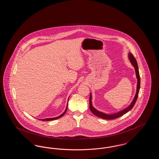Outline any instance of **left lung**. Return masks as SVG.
<instances>
[{"instance_id":"left-lung-1","label":"left lung","mask_w":159,"mask_h":159,"mask_svg":"<svg viewBox=\"0 0 159 159\" xmlns=\"http://www.w3.org/2000/svg\"><path fill=\"white\" fill-rule=\"evenodd\" d=\"M128 58L129 60H130L131 64L135 68L136 79H137L136 93H135V95L134 97V98L133 99L132 101L131 102L130 105H129L128 107L124 108L123 110H122L121 111H118L117 113H114L106 114L104 113V112H101L100 111H98V110H97L95 108L93 107V106L92 105V93H90V98H89V106H89V108H90V110H91L92 113L95 114V116H98V117L102 118L103 119H106V120H111V119H116L117 117H119L121 116L124 115L125 114L128 113L129 111H130L135 105L137 98H138V93H139V89H140V76H139V69H138V64H137L136 59L134 58V57L132 55V54L130 53V52L128 53Z\"/></svg>"}]
</instances>
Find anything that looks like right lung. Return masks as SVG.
<instances>
[{"mask_svg":"<svg viewBox=\"0 0 159 159\" xmlns=\"http://www.w3.org/2000/svg\"><path fill=\"white\" fill-rule=\"evenodd\" d=\"M68 99H69V97H68ZM67 106H68V102H67V107H66V110H65V111H64V112L62 114H61L60 116H58V117H53V118H46V119H40V120H42V121H51V120H56V119H59V118H60L62 116H63L65 113H66V111H67Z\"/></svg>","mask_w":159,"mask_h":159,"instance_id":"obj_1","label":"right lung"}]
</instances>
